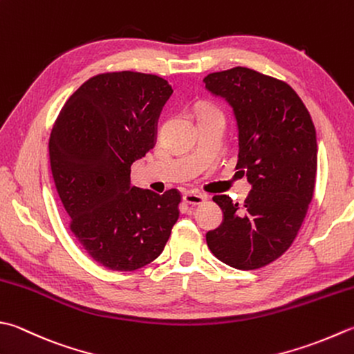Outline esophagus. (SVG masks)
<instances>
[{
	"label": "esophagus",
	"mask_w": 354,
	"mask_h": 354,
	"mask_svg": "<svg viewBox=\"0 0 354 354\" xmlns=\"http://www.w3.org/2000/svg\"><path fill=\"white\" fill-rule=\"evenodd\" d=\"M184 201L190 205H201L205 201V196L198 192H187L184 195Z\"/></svg>",
	"instance_id": "34e87169"
}]
</instances>
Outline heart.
<instances>
[{"instance_id": "b5f03b06", "label": "heart", "mask_w": 354, "mask_h": 354, "mask_svg": "<svg viewBox=\"0 0 354 354\" xmlns=\"http://www.w3.org/2000/svg\"><path fill=\"white\" fill-rule=\"evenodd\" d=\"M198 115L199 118H209V116H219V118H224L223 112H221L219 109H216L214 106H212V104H201V106L198 107Z\"/></svg>"}]
</instances>
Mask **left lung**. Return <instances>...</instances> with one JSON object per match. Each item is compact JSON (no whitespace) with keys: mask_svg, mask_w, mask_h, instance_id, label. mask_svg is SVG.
<instances>
[{"mask_svg":"<svg viewBox=\"0 0 354 354\" xmlns=\"http://www.w3.org/2000/svg\"><path fill=\"white\" fill-rule=\"evenodd\" d=\"M204 82L233 109L236 169L252 184L242 205L213 196L224 219L205 234L207 245L233 268H261L288 250L307 214L317 169L316 130L297 93L273 76L233 67L207 75Z\"/></svg>","mask_w":354,"mask_h":354,"instance_id":"obj_1","label":"left lung"}]
</instances>
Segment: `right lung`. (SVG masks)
<instances>
[{
	"label": "right lung",
	"instance_id": "right-lung-1",
	"mask_svg": "<svg viewBox=\"0 0 354 354\" xmlns=\"http://www.w3.org/2000/svg\"><path fill=\"white\" fill-rule=\"evenodd\" d=\"M173 88L161 76L110 72L87 80L53 124L48 155L71 230L98 264L133 272L162 253L181 193L131 185L130 167L156 141Z\"/></svg>",
	"mask_w": 354,
	"mask_h": 354
}]
</instances>
